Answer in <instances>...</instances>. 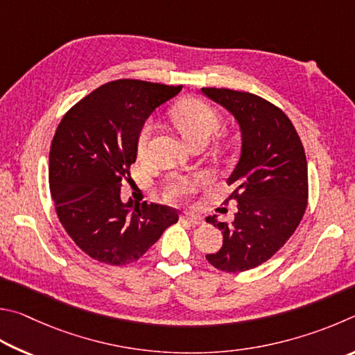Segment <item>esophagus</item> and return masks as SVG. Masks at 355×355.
<instances>
[{"label":"esophagus","instance_id":"esophagus-1","mask_svg":"<svg viewBox=\"0 0 355 355\" xmlns=\"http://www.w3.org/2000/svg\"><path fill=\"white\" fill-rule=\"evenodd\" d=\"M182 221L189 223V225H191V226H198V225H201V223H202V218H201V216H198V215H193V214H184Z\"/></svg>","mask_w":355,"mask_h":355}]
</instances>
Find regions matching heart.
<instances>
[{"instance_id":"heart-1","label":"heart","mask_w":355,"mask_h":355,"mask_svg":"<svg viewBox=\"0 0 355 355\" xmlns=\"http://www.w3.org/2000/svg\"><path fill=\"white\" fill-rule=\"evenodd\" d=\"M171 121L174 128L179 130L185 140L190 145L200 141H207V139L212 135L220 126V115L212 105L201 101L196 98H185L173 105L170 112ZM153 134V123L145 121L141 124L137 135V151L140 155L146 153L149 139ZM168 195L173 200H182L189 195L190 187L187 182L178 181L168 185Z\"/></svg>"}]
</instances>
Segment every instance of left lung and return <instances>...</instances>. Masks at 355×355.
Masks as SVG:
<instances>
[{
  "instance_id": "left-lung-1",
  "label": "left lung",
  "mask_w": 355,
  "mask_h": 355,
  "mask_svg": "<svg viewBox=\"0 0 355 355\" xmlns=\"http://www.w3.org/2000/svg\"><path fill=\"white\" fill-rule=\"evenodd\" d=\"M201 92L231 112L241 132L240 160L227 179L237 214L231 223L207 216L223 246L206 259L221 271H248L275 256L300 226L309 198L306 153L290 118L266 99L215 87Z\"/></svg>"
}]
</instances>
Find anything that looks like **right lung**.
Listing matches in <instances>:
<instances>
[{"label":"right lung","instance_id":"obj_1","mask_svg":"<svg viewBox=\"0 0 355 355\" xmlns=\"http://www.w3.org/2000/svg\"><path fill=\"white\" fill-rule=\"evenodd\" d=\"M182 85L118 79L93 90L67 112L49 149V190L60 225L87 256L107 265L139 260L176 210L121 201L137 159V135L155 107Z\"/></svg>","mask_w":355,"mask_h":355}]
</instances>
